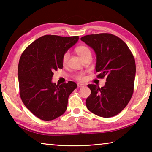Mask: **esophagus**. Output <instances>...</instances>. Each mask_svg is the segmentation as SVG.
Listing matches in <instances>:
<instances>
[{
    "instance_id": "obj_1",
    "label": "esophagus",
    "mask_w": 152,
    "mask_h": 152,
    "mask_svg": "<svg viewBox=\"0 0 152 152\" xmlns=\"http://www.w3.org/2000/svg\"><path fill=\"white\" fill-rule=\"evenodd\" d=\"M86 85L84 84H81V83H78L77 84V86H78V88H81V87H84Z\"/></svg>"
}]
</instances>
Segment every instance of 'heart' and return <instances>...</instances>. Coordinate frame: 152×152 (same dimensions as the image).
<instances>
[{"label":"heart","mask_w":152,"mask_h":152,"mask_svg":"<svg viewBox=\"0 0 152 152\" xmlns=\"http://www.w3.org/2000/svg\"><path fill=\"white\" fill-rule=\"evenodd\" d=\"M76 52L77 53L80 57H81L82 59H83L85 56H88L89 54H91V51L90 50V48L88 47H87L86 45H80L78 46L76 48ZM69 56H70V53H69L68 51H67L65 53H64L62 58V62L63 64H66L68 61ZM75 78L76 80H83L85 78L84 76V73H78L76 74Z\"/></svg>","instance_id":"obj_1"}]
</instances>
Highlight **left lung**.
<instances>
[{"mask_svg":"<svg viewBox=\"0 0 152 152\" xmlns=\"http://www.w3.org/2000/svg\"><path fill=\"white\" fill-rule=\"evenodd\" d=\"M80 39L96 53V77L107 81L101 88L88 84L91 93L86 101L87 109L99 117L115 116L127 106L134 91L133 53L121 39L110 33L88 35Z\"/></svg>","mask_w":152,"mask_h":152,"instance_id":"left-lung-1","label":"left lung"}]
</instances>
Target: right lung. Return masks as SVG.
I'll use <instances>...</instances> for the list:
<instances>
[{"label":"right lung","mask_w":152,"mask_h":152,"mask_svg":"<svg viewBox=\"0 0 152 152\" xmlns=\"http://www.w3.org/2000/svg\"><path fill=\"white\" fill-rule=\"evenodd\" d=\"M78 36L45 35L25 49L18 66L19 94L25 106L35 116L51 121L63 115L70 94L76 88L74 82L56 85L53 72L63 68L62 58L78 42Z\"/></svg>","instance_id":"obj_1"}]
</instances>
